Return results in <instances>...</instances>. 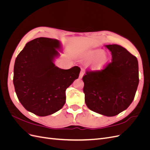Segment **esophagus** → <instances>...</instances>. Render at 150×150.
<instances>
[{"instance_id":"1","label":"esophagus","mask_w":150,"mask_h":150,"mask_svg":"<svg viewBox=\"0 0 150 150\" xmlns=\"http://www.w3.org/2000/svg\"><path fill=\"white\" fill-rule=\"evenodd\" d=\"M84 76V71H81L80 72V74H79V78L81 79L83 78V76Z\"/></svg>"}]
</instances>
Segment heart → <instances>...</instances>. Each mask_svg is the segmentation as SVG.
<instances>
[{"mask_svg": "<svg viewBox=\"0 0 150 150\" xmlns=\"http://www.w3.org/2000/svg\"><path fill=\"white\" fill-rule=\"evenodd\" d=\"M86 58L88 60L93 59L91 68L96 71L101 69L108 61V54L106 52H102L100 49H93L89 51L86 55Z\"/></svg>", "mask_w": 150, "mask_h": 150, "instance_id": "obj_1", "label": "heart"}]
</instances>
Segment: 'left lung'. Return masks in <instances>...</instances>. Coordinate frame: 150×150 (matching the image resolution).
Segmentation results:
<instances>
[{"label":"left lung","mask_w":150,"mask_h":150,"mask_svg":"<svg viewBox=\"0 0 150 150\" xmlns=\"http://www.w3.org/2000/svg\"><path fill=\"white\" fill-rule=\"evenodd\" d=\"M112 61L101 71L83 77L86 106L91 111L114 116L133 102L139 83L137 58L120 45H106Z\"/></svg>","instance_id":"left-lung-1"}]
</instances>
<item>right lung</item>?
<instances>
[{"label":"right lung","mask_w":150,"mask_h":150,"mask_svg":"<svg viewBox=\"0 0 150 150\" xmlns=\"http://www.w3.org/2000/svg\"><path fill=\"white\" fill-rule=\"evenodd\" d=\"M59 40L36 38L25 44L16 59L13 83L17 96L26 110L46 116L60 110L66 103V90L78 78V66L62 69L55 66Z\"/></svg>","instance_id":"1"}]
</instances>
